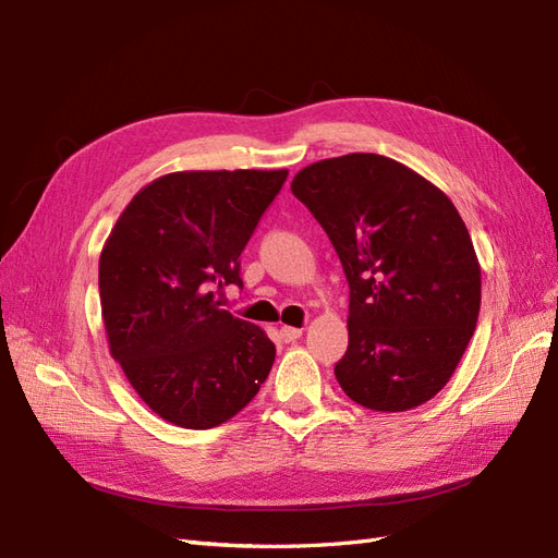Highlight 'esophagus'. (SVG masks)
<instances>
[{
  "mask_svg": "<svg viewBox=\"0 0 558 558\" xmlns=\"http://www.w3.org/2000/svg\"><path fill=\"white\" fill-rule=\"evenodd\" d=\"M302 337V328H293V326H283L281 328V340L283 342H295Z\"/></svg>",
  "mask_w": 558,
  "mask_h": 558,
  "instance_id": "esophagus-1",
  "label": "esophagus"
}]
</instances>
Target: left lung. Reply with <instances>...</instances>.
Returning a JSON list of instances; mask_svg holds the SVG:
<instances>
[{
    "label": "left lung",
    "mask_w": 558,
    "mask_h": 558,
    "mask_svg": "<svg viewBox=\"0 0 558 558\" xmlns=\"http://www.w3.org/2000/svg\"><path fill=\"white\" fill-rule=\"evenodd\" d=\"M293 195L326 230L349 281L342 391L408 412L451 379L477 326L482 267L451 199L408 165L349 154L300 170Z\"/></svg>",
    "instance_id": "obj_1"
}]
</instances>
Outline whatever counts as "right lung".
<instances>
[{"label": "right lung", "mask_w": 558, "mask_h": 558, "mask_svg": "<svg viewBox=\"0 0 558 558\" xmlns=\"http://www.w3.org/2000/svg\"><path fill=\"white\" fill-rule=\"evenodd\" d=\"M289 170L165 174L130 199L99 256L109 351L160 418L207 430L260 391L275 363L263 328L218 310Z\"/></svg>", "instance_id": "obj_1"}]
</instances>
